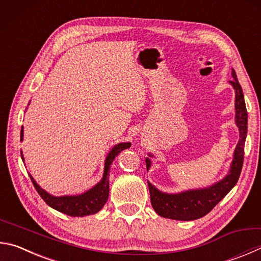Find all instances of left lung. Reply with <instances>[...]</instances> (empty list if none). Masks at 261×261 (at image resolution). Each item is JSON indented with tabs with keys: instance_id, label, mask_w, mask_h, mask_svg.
<instances>
[{
	"instance_id": "1",
	"label": "left lung",
	"mask_w": 261,
	"mask_h": 261,
	"mask_svg": "<svg viewBox=\"0 0 261 261\" xmlns=\"http://www.w3.org/2000/svg\"><path fill=\"white\" fill-rule=\"evenodd\" d=\"M233 80L228 81L235 91V124L239 127L240 139L235 147L228 173L209 187L188 189L180 193H165L148 182L151 206L159 216L173 220L191 221L207 215L233 188L240 178L244 159V145L248 134V112H246L243 90L239 83L235 70L231 68ZM149 158L153 154L148 153ZM146 158L147 171L151 161Z\"/></svg>"
}]
</instances>
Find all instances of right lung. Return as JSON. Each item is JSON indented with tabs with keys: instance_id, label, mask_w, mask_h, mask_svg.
<instances>
[{
	"instance_id": "add662e5",
	"label": "right lung",
	"mask_w": 261,
	"mask_h": 261,
	"mask_svg": "<svg viewBox=\"0 0 261 261\" xmlns=\"http://www.w3.org/2000/svg\"><path fill=\"white\" fill-rule=\"evenodd\" d=\"M31 102V101H30ZM28 102V105H30ZM23 140V126H21L20 131V141ZM131 147V143H120L115 145L107 154L105 160V165H103V173L100 181L97 185H94L92 188L89 191L84 192L82 194H77V195H63V196H55L52 194L44 191L39 184L35 181V179L32 177L31 173L30 177L34 185L37 193L40 196L43 198V201L51 206L52 209L59 211L65 215H68L70 217H84L94 215L100 211L103 205L106 204L110 196V169L115 160L116 156L121 153L122 150L127 149ZM21 159L23 162V155L21 151Z\"/></svg>"
}]
</instances>
